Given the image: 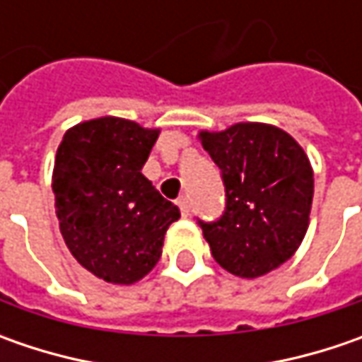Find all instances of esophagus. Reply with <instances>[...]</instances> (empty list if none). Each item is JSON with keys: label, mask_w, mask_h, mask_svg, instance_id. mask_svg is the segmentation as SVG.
Segmentation results:
<instances>
[{"label": "esophagus", "mask_w": 362, "mask_h": 362, "mask_svg": "<svg viewBox=\"0 0 362 362\" xmlns=\"http://www.w3.org/2000/svg\"><path fill=\"white\" fill-rule=\"evenodd\" d=\"M177 205H179L181 214L187 217L189 211H191V205H189V197H187V195H181V197L177 199Z\"/></svg>", "instance_id": "34e87169"}]
</instances>
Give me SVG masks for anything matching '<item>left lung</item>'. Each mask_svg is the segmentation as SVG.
Listing matches in <instances>:
<instances>
[{
    "mask_svg": "<svg viewBox=\"0 0 362 362\" xmlns=\"http://www.w3.org/2000/svg\"><path fill=\"white\" fill-rule=\"evenodd\" d=\"M226 185V211L202 221L216 262L233 276L257 278L294 256L306 235L314 173L304 148L282 129L238 122L199 132Z\"/></svg>",
    "mask_w": 362,
    "mask_h": 362,
    "instance_id": "left-lung-1",
    "label": "left lung"
}]
</instances>
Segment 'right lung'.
Instances as JSON below:
<instances>
[{"label":"right lung","mask_w":362,"mask_h":362,"mask_svg":"<svg viewBox=\"0 0 362 362\" xmlns=\"http://www.w3.org/2000/svg\"><path fill=\"white\" fill-rule=\"evenodd\" d=\"M159 129L117 117L66 131L52 189L70 254L110 284H134L159 262L169 226L181 214L141 173Z\"/></svg>","instance_id":"1"}]
</instances>
